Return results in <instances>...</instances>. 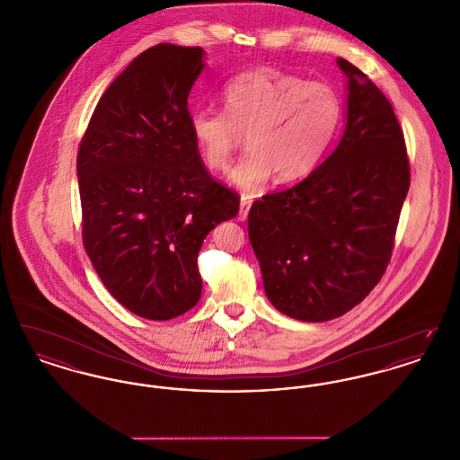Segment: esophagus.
<instances>
[{"label":"esophagus","instance_id":"obj_1","mask_svg":"<svg viewBox=\"0 0 460 460\" xmlns=\"http://www.w3.org/2000/svg\"><path fill=\"white\" fill-rule=\"evenodd\" d=\"M252 198L248 197V195H243L240 199V216H238V219L244 220L248 217V212H250V207H252Z\"/></svg>","mask_w":460,"mask_h":460}]
</instances>
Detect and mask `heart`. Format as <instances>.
<instances>
[{
  "mask_svg": "<svg viewBox=\"0 0 460 460\" xmlns=\"http://www.w3.org/2000/svg\"><path fill=\"white\" fill-rule=\"evenodd\" d=\"M222 103L224 111L191 110L188 126L210 171L229 165L240 132H246L248 154L227 175L244 191H257L270 175L291 182L312 172L341 117L340 100L329 86L269 66L231 79Z\"/></svg>",
  "mask_w": 460,
  "mask_h": 460,
  "instance_id": "heart-1",
  "label": "heart"
}]
</instances>
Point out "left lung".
Returning a JSON list of instances; mask_svg holds the SVG:
<instances>
[{
    "mask_svg": "<svg viewBox=\"0 0 460 460\" xmlns=\"http://www.w3.org/2000/svg\"><path fill=\"white\" fill-rule=\"evenodd\" d=\"M338 66L347 77L338 146L302 182L257 199L248 214L269 302L304 323L347 314L379 283L411 184L392 103L349 60Z\"/></svg>",
    "mask_w": 460,
    "mask_h": 460,
    "instance_id": "1",
    "label": "left lung"
}]
</instances>
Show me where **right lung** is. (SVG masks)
I'll use <instances>...</instances> for the list:
<instances>
[{
    "label": "right lung",
    "instance_id": "add662e5",
    "mask_svg": "<svg viewBox=\"0 0 460 460\" xmlns=\"http://www.w3.org/2000/svg\"><path fill=\"white\" fill-rule=\"evenodd\" d=\"M205 51L156 44L110 84L77 155L83 240L110 295L132 314L169 321L201 295L198 252L240 210L216 182L188 126Z\"/></svg>",
    "mask_w": 460,
    "mask_h": 460
}]
</instances>
